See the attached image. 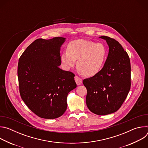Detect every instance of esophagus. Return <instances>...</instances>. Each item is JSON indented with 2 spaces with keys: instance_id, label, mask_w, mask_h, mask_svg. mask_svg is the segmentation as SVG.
<instances>
[{
  "instance_id": "obj_1",
  "label": "esophagus",
  "mask_w": 148,
  "mask_h": 148,
  "mask_svg": "<svg viewBox=\"0 0 148 148\" xmlns=\"http://www.w3.org/2000/svg\"><path fill=\"white\" fill-rule=\"evenodd\" d=\"M74 79H75V82H76V83H77V84L78 86L81 85V84L82 82V79L81 78H79L78 76H77V75H75L74 77Z\"/></svg>"
}]
</instances>
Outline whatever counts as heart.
<instances>
[{"instance_id": "1", "label": "heart", "mask_w": 148, "mask_h": 148, "mask_svg": "<svg viewBox=\"0 0 148 148\" xmlns=\"http://www.w3.org/2000/svg\"><path fill=\"white\" fill-rule=\"evenodd\" d=\"M106 56L107 49L102 44L78 39L70 42L61 60L67 70L73 67L77 60V66L81 74L92 77L101 71Z\"/></svg>"}]
</instances>
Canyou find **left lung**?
I'll return each instance as SVG.
<instances>
[{
  "label": "left lung",
  "instance_id": "left-lung-1",
  "mask_svg": "<svg viewBox=\"0 0 148 148\" xmlns=\"http://www.w3.org/2000/svg\"><path fill=\"white\" fill-rule=\"evenodd\" d=\"M106 40L109 53L101 71L84 79L87 88L86 103L94 114L105 115L117 111L131 88V63L128 53L114 38L99 37Z\"/></svg>",
  "mask_w": 148,
  "mask_h": 148
}]
</instances>
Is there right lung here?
Instances as JSON below:
<instances>
[{
  "instance_id": "obj_1",
  "label": "right lung",
  "mask_w": 148,
  "mask_h": 148,
  "mask_svg": "<svg viewBox=\"0 0 148 148\" xmlns=\"http://www.w3.org/2000/svg\"><path fill=\"white\" fill-rule=\"evenodd\" d=\"M64 37L38 38L30 45L18 60L17 76L21 98L38 116L55 119L67 107L69 92L77 87L75 75L61 65L60 47Z\"/></svg>"
}]
</instances>
